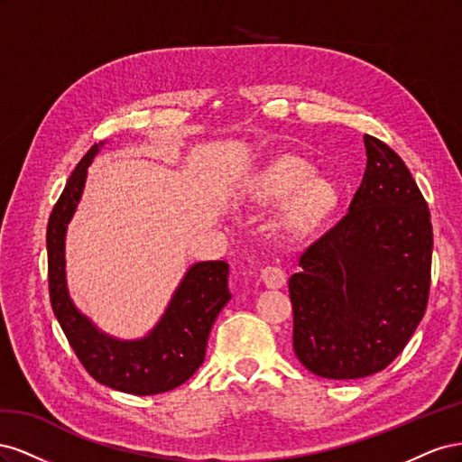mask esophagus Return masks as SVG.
<instances>
[{"label":"esophagus","mask_w":462,"mask_h":462,"mask_svg":"<svg viewBox=\"0 0 462 462\" xmlns=\"http://www.w3.org/2000/svg\"><path fill=\"white\" fill-rule=\"evenodd\" d=\"M262 282L265 287L279 289L287 283V273L282 268H277V265H265L262 270Z\"/></svg>","instance_id":"34e87169"}]
</instances>
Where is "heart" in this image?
Listing matches in <instances>:
<instances>
[{
    "instance_id": "1",
    "label": "heart",
    "mask_w": 462,
    "mask_h": 462,
    "mask_svg": "<svg viewBox=\"0 0 462 462\" xmlns=\"http://www.w3.org/2000/svg\"><path fill=\"white\" fill-rule=\"evenodd\" d=\"M248 199L256 206L285 202L279 227L289 236L316 231L337 209L341 194L331 179L316 177L314 167L292 153H282L265 163L248 187Z\"/></svg>"
}]
</instances>
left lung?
I'll list each match as a JSON object with an SVG mask.
<instances>
[{
	"label": "left lung",
	"mask_w": 462,
	"mask_h": 462,
	"mask_svg": "<svg viewBox=\"0 0 462 462\" xmlns=\"http://www.w3.org/2000/svg\"><path fill=\"white\" fill-rule=\"evenodd\" d=\"M366 171L348 214L289 279L292 348L328 380H358L397 358L426 312L430 209L409 167L365 134Z\"/></svg>",
	"instance_id": "left-lung-1"
}]
</instances>
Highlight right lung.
Masks as SVG:
<instances>
[{"label": "right lung", "instance_id": "add662e5", "mask_svg": "<svg viewBox=\"0 0 462 462\" xmlns=\"http://www.w3.org/2000/svg\"><path fill=\"white\" fill-rule=\"evenodd\" d=\"M104 143L94 144L69 177L48 221V277L55 318L82 366L97 383L133 395L165 393L200 368L208 335L231 299L229 263L197 262L185 272L160 321L141 339H119L97 329L67 289L65 236L85 190L88 165Z\"/></svg>", "mask_w": 462, "mask_h": 462}]
</instances>
